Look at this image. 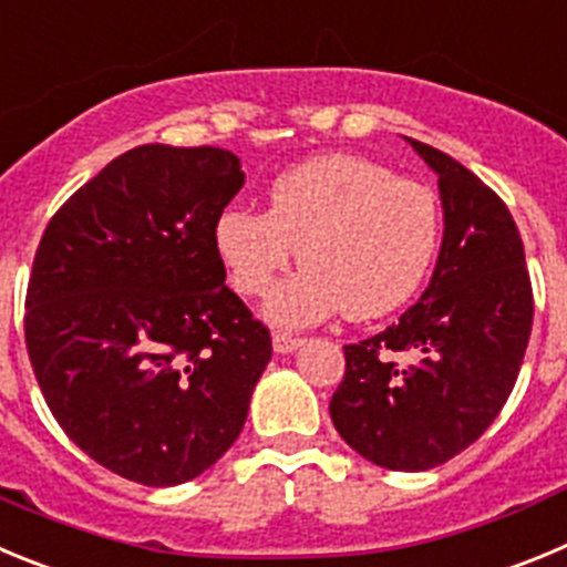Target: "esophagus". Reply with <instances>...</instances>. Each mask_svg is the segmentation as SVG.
Returning <instances> with one entry per match:
<instances>
[{
    "instance_id": "esophagus-1",
    "label": "esophagus",
    "mask_w": 567,
    "mask_h": 567,
    "mask_svg": "<svg viewBox=\"0 0 567 567\" xmlns=\"http://www.w3.org/2000/svg\"><path fill=\"white\" fill-rule=\"evenodd\" d=\"M274 353L285 355V353H293V350H299L302 347V339H296V336H288V333H274Z\"/></svg>"
}]
</instances>
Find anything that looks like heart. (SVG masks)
<instances>
[{"mask_svg": "<svg viewBox=\"0 0 567 567\" xmlns=\"http://www.w3.org/2000/svg\"><path fill=\"white\" fill-rule=\"evenodd\" d=\"M212 239L246 296L268 293L299 254L302 271L265 305L279 328H308L339 310L364 321L392 313L421 288L435 262L441 208L430 186L333 152L282 172L265 214L226 208Z\"/></svg>", "mask_w": 567, "mask_h": 567, "instance_id": "obj_1", "label": "heart"}]
</instances>
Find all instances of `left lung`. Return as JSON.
<instances>
[{
	"label": "left lung",
	"mask_w": 567,
	"mask_h": 567,
	"mask_svg": "<svg viewBox=\"0 0 567 567\" xmlns=\"http://www.w3.org/2000/svg\"><path fill=\"white\" fill-rule=\"evenodd\" d=\"M404 141L437 175L441 251L421 299L392 328L344 347L330 417L375 466L426 472L472 446L508 401L534 296L506 203L455 157Z\"/></svg>",
	"instance_id": "8db88e82"
}]
</instances>
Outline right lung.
Listing matches in <instances>:
<instances>
[{"label":"right lung","mask_w":567,"mask_h":567,"mask_svg":"<svg viewBox=\"0 0 567 567\" xmlns=\"http://www.w3.org/2000/svg\"><path fill=\"white\" fill-rule=\"evenodd\" d=\"M246 183L217 146L124 152L55 212L24 341L70 441L144 486H181L246 426L271 336L226 288L214 223Z\"/></svg>","instance_id":"1"}]
</instances>
